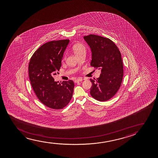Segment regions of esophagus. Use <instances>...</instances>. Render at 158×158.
Wrapping results in <instances>:
<instances>
[{"mask_svg": "<svg viewBox=\"0 0 158 158\" xmlns=\"http://www.w3.org/2000/svg\"><path fill=\"white\" fill-rule=\"evenodd\" d=\"M82 81V78H77V79H76V80H75V81H75V82H76V83H77V82H81V81Z\"/></svg>", "mask_w": 158, "mask_h": 158, "instance_id": "1", "label": "esophagus"}]
</instances>
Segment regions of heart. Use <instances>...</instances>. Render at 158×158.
I'll use <instances>...</instances> for the list:
<instances>
[{"label": "heart", "instance_id": "b5f03b06", "mask_svg": "<svg viewBox=\"0 0 158 158\" xmlns=\"http://www.w3.org/2000/svg\"><path fill=\"white\" fill-rule=\"evenodd\" d=\"M72 50L77 56L80 55L82 53L86 52V48L82 44L78 43L74 45L72 48Z\"/></svg>", "mask_w": 158, "mask_h": 158}]
</instances>
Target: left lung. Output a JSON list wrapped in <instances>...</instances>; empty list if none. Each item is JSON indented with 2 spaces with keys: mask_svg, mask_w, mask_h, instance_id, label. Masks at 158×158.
<instances>
[{
  "mask_svg": "<svg viewBox=\"0 0 158 158\" xmlns=\"http://www.w3.org/2000/svg\"><path fill=\"white\" fill-rule=\"evenodd\" d=\"M84 39L92 52L91 66L101 70L99 78L91 79L90 94L100 102H105L116 94L123 78V64L120 52L111 40L94 35Z\"/></svg>",
  "mask_w": 158,
  "mask_h": 158,
  "instance_id": "1",
  "label": "left lung"
}]
</instances>
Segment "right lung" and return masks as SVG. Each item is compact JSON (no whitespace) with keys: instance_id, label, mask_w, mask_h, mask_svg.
<instances>
[{"instance_id":"1","label":"right lung","mask_w":158,"mask_h":158,"mask_svg":"<svg viewBox=\"0 0 158 158\" xmlns=\"http://www.w3.org/2000/svg\"><path fill=\"white\" fill-rule=\"evenodd\" d=\"M69 40L44 44L34 53L28 65V74L33 89L39 100L52 109H61L71 100L74 84L72 80L55 81L64 53Z\"/></svg>"}]
</instances>
